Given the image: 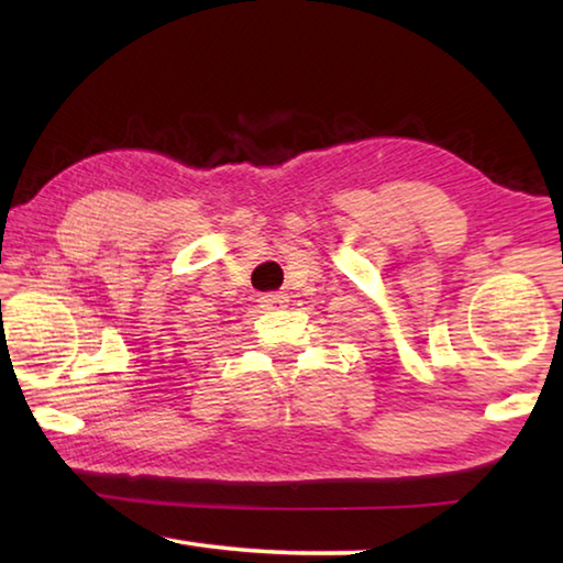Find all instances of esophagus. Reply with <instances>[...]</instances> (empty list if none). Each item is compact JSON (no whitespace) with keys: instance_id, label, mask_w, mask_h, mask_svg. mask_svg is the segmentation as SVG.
I'll return each mask as SVG.
<instances>
[{"instance_id":"esophagus-1","label":"esophagus","mask_w":563,"mask_h":563,"mask_svg":"<svg viewBox=\"0 0 563 563\" xmlns=\"http://www.w3.org/2000/svg\"><path fill=\"white\" fill-rule=\"evenodd\" d=\"M285 302H288V298H285V295H280V292H265V295H261V305H263V308H268V310L283 308Z\"/></svg>"}]
</instances>
